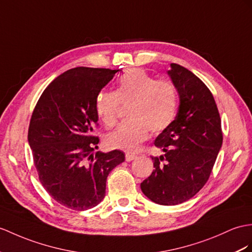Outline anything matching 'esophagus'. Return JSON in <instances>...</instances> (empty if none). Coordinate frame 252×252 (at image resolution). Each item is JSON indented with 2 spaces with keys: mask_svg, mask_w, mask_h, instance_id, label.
<instances>
[{
  "mask_svg": "<svg viewBox=\"0 0 252 252\" xmlns=\"http://www.w3.org/2000/svg\"><path fill=\"white\" fill-rule=\"evenodd\" d=\"M137 156L134 155V154H126L125 155V158H126V161H131V160H133L134 158H136Z\"/></svg>",
  "mask_w": 252,
  "mask_h": 252,
  "instance_id": "obj_1",
  "label": "esophagus"
}]
</instances>
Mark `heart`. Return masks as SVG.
I'll use <instances>...</instances> for the list:
<instances>
[{
    "instance_id": "heart-1",
    "label": "heart",
    "mask_w": 252,
    "mask_h": 252,
    "mask_svg": "<svg viewBox=\"0 0 252 252\" xmlns=\"http://www.w3.org/2000/svg\"><path fill=\"white\" fill-rule=\"evenodd\" d=\"M121 103L129 106L127 116L130 121L108 134L106 144L114 150L134 152L149 137V130L158 133L172 123L177 92L171 82L158 81L142 69H131L121 77L115 93L100 91L97 94L95 112L103 125H116Z\"/></svg>"
}]
</instances>
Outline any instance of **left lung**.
<instances>
[{
  "mask_svg": "<svg viewBox=\"0 0 252 252\" xmlns=\"http://www.w3.org/2000/svg\"><path fill=\"white\" fill-rule=\"evenodd\" d=\"M168 71L180 96L175 120L155 140L163 154L152 156L154 170L141 190L160 205L181 204L208 181L222 145L221 120L206 85L185 67Z\"/></svg>",
  "mask_w": 252,
  "mask_h": 252,
  "instance_id": "1",
  "label": "left lung"
}]
</instances>
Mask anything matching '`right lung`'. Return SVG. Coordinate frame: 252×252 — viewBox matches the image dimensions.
<instances>
[{
    "label": "right lung",
    "instance_id": "obj_1",
    "mask_svg": "<svg viewBox=\"0 0 252 252\" xmlns=\"http://www.w3.org/2000/svg\"><path fill=\"white\" fill-rule=\"evenodd\" d=\"M118 71L76 67L63 72L42 92L31 118L28 140L39 181L70 210L99 204L109 173L125 160L119 150L93 155L99 142L96 96Z\"/></svg>",
    "mask_w": 252,
    "mask_h": 252
}]
</instances>
